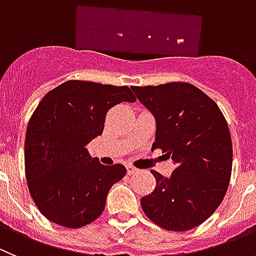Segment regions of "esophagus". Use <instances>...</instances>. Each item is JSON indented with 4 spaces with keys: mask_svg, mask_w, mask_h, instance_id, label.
Here are the masks:
<instances>
[{
    "mask_svg": "<svg viewBox=\"0 0 256 256\" xmlns=\"http://www.w3.org/2000/svg\"><path fill=\"white\" fill-rule=\"evenodd\" d=\"M126 170H128V174H135V172H138V168H136V167H134V166H131V164L126 166Z\"/></svg>",
    "mask_w": 256,
    "mask_h": 256,
    "instance_id": "obj_1",
    "label": "esophagus"
}]
</instances>
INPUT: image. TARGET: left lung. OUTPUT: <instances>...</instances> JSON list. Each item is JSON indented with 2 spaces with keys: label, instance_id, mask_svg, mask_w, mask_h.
<instances>
[{
  "label": "left lung",
  "instance_id": "1",
  "mask_svg": "<svg viewBox=\"0 0 256 256\" xmlns=\"http://www.w3.org/2000/svg\"><path fill=\"white\" fill-rule=\"evenodd\" d=\"M156 120V140L176 164L170 177L152 170L156 185L140 204L149 220L188 231L208 220L228 188L232 142L217 103L188 82L131 88Z\"/></svg>",
  "mask_w": 256,
  "mask_h": 256
}]
</instances>
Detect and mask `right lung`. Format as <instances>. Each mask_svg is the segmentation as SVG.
<instances>
[{"instance_id": "1", "label": "right lung", "mask_w": 256, "mask_h": 256, "mask_svg": "<svg viewBox=\"0 0 256 256\" xmlns=\"http://www.w3.org/2000/svg\"><path fill=\"white\" fill-rule=\"evenodd\" d=\"M135 100L128 86L80 80L43 96L28 124L24 156L28 188L47 220L79 228L102 214L108 191L126 168L102 164L86 145L102 135L110 108Z\"/></svg>"}]
</instances>
